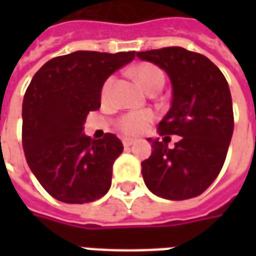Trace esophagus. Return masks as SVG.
Segmentation results:
<instances>
[{"label": "esophagus", "mask_w": 256, "mask_h": 256, "mask_svg": "<svg viewBox=\"0 0 256 256\" xmlns=\"http://www.w3.org/2000/svg\"><path fill=\"white\" fill-rule=\"evenodd\" d=\"M122 142L124 146H130V145H133L136 141H134L133 138H128V137H124V138H122Z\"/></svg>", "instance_id": "1"}]
</instances>
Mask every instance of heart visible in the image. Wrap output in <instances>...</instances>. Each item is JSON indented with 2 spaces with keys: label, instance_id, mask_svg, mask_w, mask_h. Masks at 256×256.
<instances>
[{
  "label": "heart",
  "instance_id": "b5f03b06",
  "mask_svg": "<svg viewBox=\"0 0 256 256\" xmlns=\"http://www.w3.org/2000/svg\"><path fill=\"white\" fill-rule=\"evenodd\" d=\"M133 76L140 82V84L146 89L148 92H154L156 89H162L166 76L164 72L162 71L156 64L152 63H140L132 70ZM115 78L110 76L106 79V82L101 88V97L106 100L110 97L114 88ZM155 120V115L150 111H132L124 114L120 119L118 120V128L126 136H138L150 124Z\"/></svg>",
  "mask_w": 256,
  "mask_h": 256
}]
</instances>
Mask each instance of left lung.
I'll return each mask as SVG.
<instances>
[{
  "instance_id": "1",
  "label": "left lung",
  "mask_w": 256,
  "mask_h": 256,
  "mask_svg": "<svg viewBox=\"0 0 256 256\" xmlns=\"http://www.w3.org/2000/svg\"><path fill=\"white\" fill-rule=\"evenodd\" d=\"M137 58L163 68L172 84V108L158 126L164 140L148 138L154 150L141 163L145 185L168 200L196 198L225 163L234 126L229 84L210 58L184 48L138 52ZM172 134L182 140L168 150Z\"/></svg>"
}]
</instances>
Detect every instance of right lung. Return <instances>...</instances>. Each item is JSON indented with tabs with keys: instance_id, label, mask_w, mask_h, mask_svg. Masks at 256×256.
I'll use <instances>...</instances> for the list:
<instances>
[{
	"instance_id": "1",
	"label": "right lung",
	"mask_w": 256,
	"mask_h": 256,
	"mask_svg": "<svg viewBox=\"0 0 256 256\" xmlns=\"http://www.w3.org/2000/svg\"><path fill=\"white\" fill-rule=\"evenodd\" d=\"M134 58L136 52L78 50L49 60L31 79L22 114L26 160L60 202L90 203L111 186L120 140L111 133L92 140L82 130L88 114L100 108L106 79Z\"/></svg>"
}]
</instances>
